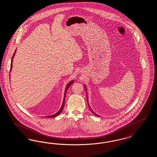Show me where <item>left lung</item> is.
Masks as SVG:
<instances>
[{
  "mask_svg": "<svg viewBox=\"0 0 157 157\" xmlns=\"http://www.w3.org/2000/svg\"><path fill=\"white\" fill-rule=\"evenodd\" d=\"M84 88H85V91H86V92H87V90H86V86H85V85H84ZM86 98H87V101H88V103H89L88 102V95H87V94H86ZM88 105H89V107H90V111H91V112H92L95 115H96V116H99V115H98L97 114H96L95 112H94L92 110V109L90 108V105L88 104Z\"/></svg>",
  "mask_w": 157,
  "mask_h": 157,
  "instance_id": "8db88e82",
  "label": "left lung"
}]
</instances>
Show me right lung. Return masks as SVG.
Masks as SVG:
<instances>
[{"label": "right lung", "instance_id": "right-lung-1", "mask_svg": "<svg viewBox=\"0 0 157 157\" xmlns=\"http://www.w3.org/2000/svg\"><path fill=\"white\" fill-rule=\"evenodd\" d=\"M16 51V49L15 50V53H13V56H12V60H11V65H10V71H11V70H12V62H13V58H14V56H15ZM74 82V80H72V81H71V82H69V83H67V86H66V88H65V93H64V98H63V103H62V106H61V108H60V109L59 110V111H58V112H56V113L53 114V115H51V116H48V117H48V118H53V117H56V116H58V115H59L60 113V112L62 111V110H63V106H64V105H65V95H66V93H67V89L69 88V87L71 86V85H72V83H73Z\"/></svg>", "mask_w": 157, "mask_h": 157}]
</instances>
